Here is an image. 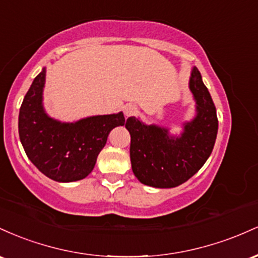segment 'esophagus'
<instances>
[{
    "instance_id": "34e87169",
    "label": "esophagus",
    "mask_w": 258,
    "mask_h": 258,
    "mask_svg": "<svg viewBox=\"0 0 258 258\" xmlns=\"http://www.w3.org/2000/svg\"><path fill=\"white\" fill-rule=\"evenodd\" d=\"M138 113V108L134 105H126L124 107V114L126 117H132V115H135Z\"/></svg>"
}]
</instances>
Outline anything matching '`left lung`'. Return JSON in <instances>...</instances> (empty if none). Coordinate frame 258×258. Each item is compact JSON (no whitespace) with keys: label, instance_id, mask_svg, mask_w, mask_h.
<instances>
[{"label":"left lung","instance_id":"8db88e82","mask_svg":"<svg viewBox=\"0 0 258 258\" xmlns=\"http://www.w3.org/2000/svg\"><path fill=\"white\" fill-rule=\"evenodd\" d=\"M190 90L196 100L198 115L184 124L179 139L169 137L168 130L146 125L135 117L126 119L130 133V161L139 180L153 187H175L198 173L215 146L218 118L216 106L199 69L194 67Z\"/></svg>","mask_w":258,"mask_h":258}]
</instances>
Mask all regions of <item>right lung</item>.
Instances as JSON below:
<instances>
[{
    "label": "right lung",
    "instance_id": "obj_1",
    "mask_svg": "<svg viewBox=\"0 0 258 258\" xmlns=\"http://www.w3.org/2000/svg\"><path fill=\"white\" fill-rule=\"evenodd\" d=\"M46 69L34 79L19 111V138L28 158L52 180L69 183L91 173L109 132L125 124L121 112L60 123L45 113L42 89Z\"/></svg>",
    "mask_w": 258,
    "mask_h": 258
}]
</instances>
